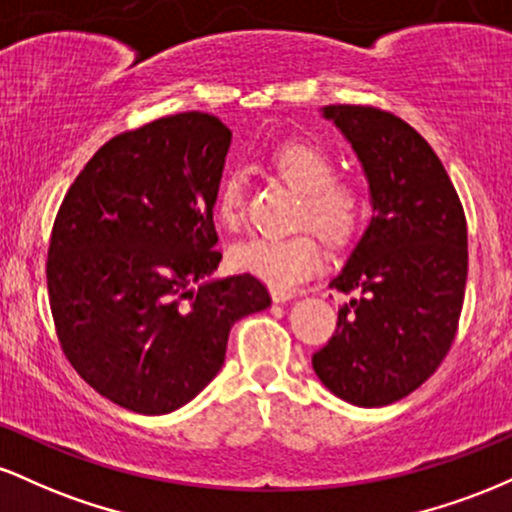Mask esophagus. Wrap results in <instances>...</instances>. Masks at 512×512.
I'll return each mask as SVG.
<instances>
[{
  "instance_id": "1",
  "label": "esophagus",
  "mask_w": 512,
  "mask_h": 512,
  "mask_svg": "<svg viewBox=\"0 0 512 512\" xmlns=\"http://www.w3.org/2000/svg\"><path fill=\"white\" fill-rule=\"evenodd\" d=\"M269 293H272L274 303H286V301H291V298H296V291H291V289H272Z\"/></svg>"
}]
</instances>
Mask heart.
Wrapping results in <instances>:
<instances>
[{"mask_svg":"<svg viewBox=\"0 0 512 512\" xmlns=\"http://www.w3.org/2000/svg\"><path fill=\"white\" fill-rule=\"evenodd\" d=\"M274 166L293 190L303 195L298 221L310 223L327 243H349L366 219V199L351 182L334 180L332 158L313 144H286L276 149ZM245 175L228 170L216 192V216L226 226H236L243 216ZM322 248L310 231L293 236H252L228 250V264L240 274H250L274 289H291L305 276L317 272Z\"/></svg>","mask_w":512,"mask_h":512,"instance_id":"obj_1","label":"heart"}]
</instances>
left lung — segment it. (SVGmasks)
<instances>
[{
	"label": "left lung",
	"mask_w": 512,
	"mask_h": 512,
	"mask_svg": "<svg viewBox=\"0 0 512 512\" xmlns=\"http://www.w3.org/2000/svg\"><path fill=\"white\" fill-rule=\"evenodd\" d=\"M361 163L370 223L337 291L332 339L313 354L322 385L356 407H385L426 383L455 339L467 284V221L440 158L416 129L368 105H325Z\"/></svg>",
	"instance_id": "left-lung-1"
}]
</instances>
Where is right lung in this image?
<instances>
[{
  "instance_id": "obj_1",
  "label": "right lung",
  "mask_w": 512,
  "mask_h": 512,
  "mask_svg": "<svg viewBox=\"0 0 512 512\" xmlns=\"http://www.w3.org/2000/svg\"><path fill=\"white\" fill-rule=\"evenodd\" d=\"M228 149L231 129L207 113L117 134L69 187L52 228L48 291L64 356L137 414L192 402L221 370L233 322L272 305L255 276H214Z\"/></svg>"
}]
</instances>
